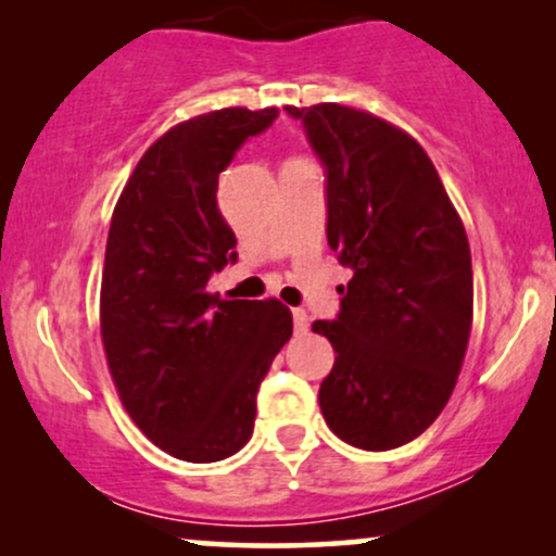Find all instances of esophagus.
<instances>
[{"label": "esophagus", "instance_id": "obj_1", "mask_svg": "<svg viewBox=\"0 0 556 556\" xmlns=\"http://www.w3.org/2000/svg\"><path fill=\"white\" fill-rule=\"evenodd\" d=\"M292 321H295L298 334H305V331H308V327H311V318H308V314H305L303 308L292 311Z\"/></svg>", "mask_w": 556, "mask_h": 556}]
</instances>
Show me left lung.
Wrapping results in <instances>:
<instances>
[{
  "mask_svg": "<svg viewBox=\"0 0 556 556\" xmlns=\"http://www.w3.org/2000/svg\"><path fill=\"white\" fill-rule=\"evenodd\" d=\"M327 175V240L353 269L340 314L314 321L334 348L318 389L342 442L387 452L420 437L457 384L473 269L437 167L407 132L340 104L285 106Z\"/></svg>",
  "mask_w": 556,
  "mask_h": 556,
  "instance_id": "left-lung-1",
  "label": "left lung"
}]
</instances>
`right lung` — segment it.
Returning a JSON list of instances; mask_svg holds the SVG:
<instances>
[{"mask_svg": "<svg viewBox=\"0 0 556 556\" xmlns=\"http://www.w3.org/2000/svg\"><path fill=\"white\" fill-rule=\"evenodd\" d=\"M277 110H216L146 151L114 208L101 277V340L123 405L156 446L216 463L253 433L256 392L292 337L279 300H219L238 261L216 206L219 175Z\"/></svg>", "mask_w": 556, "mask_h": 556, "instance_id": "add662e5", "label": "right lung"}]
</instances>
